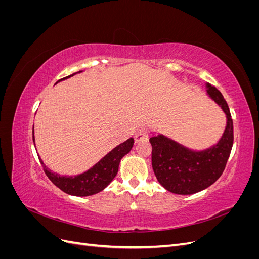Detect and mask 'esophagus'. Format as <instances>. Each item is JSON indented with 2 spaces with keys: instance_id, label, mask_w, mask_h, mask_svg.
Returning a JSON list of instances; mask_svg holds the SVG:
<instances>
[{
  "instance_id": "34e87169",
  "label": "esophagus",
  "mask_w": 259,
  "mask_h": 259,
  "mask_svg": "<svg viewBox=\"0 0 259 259\" xmlns=\"http://www.w3.org/2000/svg\"><path fill=\"white\" fill-rule=\"evenodd\" d=\"M135 143L140 142V140H146L148 139V133L145 128H139L136 133H135Z\"/></svg>"
}]
</instances>
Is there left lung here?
Here are the masks:
<instances>
[{
  "instance_id": "8db88e82",
  "label": "left lung",
  "mask_w": 259,
  "mask_h": 259,
  "mask_svg": "<svg viewBox=\"0 0 259 259\" xmlns=\"http://www.w3.org/2000/svg\"><path fill=\"white\" fill-rule=\"evenodd\" d=\"M206 92L227 117L224 134L216 145L195 151L161 134L149 139L155 177L166 190L176 194H193L213 185L222 176L231 152L233 123L229 107L215 86L206 83Z\"/></svg>"
}]
</instances>
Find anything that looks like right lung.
I'll list each match as a JSON object with an SVG mask.
<instances>
[{
    "instance_id": "add662e5",
    "label": "right lung",
    "mask_w": 259,
    "mask_h": 259,
    "mask_svg": "<svg viewBox=\"0 0 259 259\" xmlns=\"http://www.w3.org/2000/svg\"><path fill=\"white\" fill-rule=\"evenodd\" d=\"M80 72L82 71H79V73ZM77 72L61 80L68 79V77L73 76ZM33 132L34 131H32V134ZM32 137L34 142V135ZM133 145H134V138H128L126 142L113 148L110 152L107 153L103 159L89 170L76 176H60L57 173H53L45 166L40 156H38V159H40L46 176L60 190L68 194L75 195V197H88V195H93L104 190L112 182V179L117 174V170H119L121 159L131 151Z\"/></svg>"
}]
</instances>
